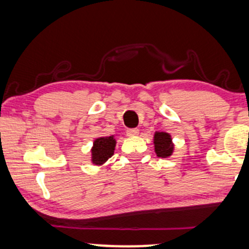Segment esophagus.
<instances>
[{"label":"esophagus","instance_id":"esophagus-1","mask_svg":"<svg viewBox=\"0 0 249 249\" xmlns=\"http://www.w3.org/2000/svg\"><path fill=\"white\" fill-rule=\"evenodd\" d=\"M140 134V130L138 129H128L127 130V136L129 137H135Z\"/></svg>","mask_w":249,"mask_h":249}]
</instances>
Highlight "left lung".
Returning a JSON list of instances; mask_svg holds the SVG:
<instances>
[{
	"label": "left lung",
	"mask_w": 249,
	"mask_h": 249,
	"mask_svg": "<svg viewBox=\"0 0 249 249\" xmlns=\"http://www.w3.org/2000/svg\"><path fill=\"white\" fill-rule=\"evenodd\" d=\"M154 152L159 158H169L173 156L175 145L173 143L172 135L166 131H156L153 136Z\"/></svg>",
	"instance_id": "left-lung-1"
}]
</instances>
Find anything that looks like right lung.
<instances>
[{
    "mask_svg": "<svg viewBox=\"0 0 249 249\" xmlns=\"http://www.w3.org/2000/svg\"><path fill=\"white\" fill-rule=\"evenodd\" d=\"M115 145H117V141H115L114 135L96 138L90 150L92 164L103 166L114 154Z\"/></svg>",
    "mask_w": 249,
    "mask_h": 249,
    "instance_id": "add662e5",
    "label": "right lung"
}]
</instances>
